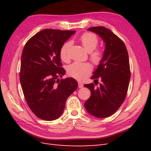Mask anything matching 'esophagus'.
Here are the masks:
<instances>
[{"label": "esophagus", "mask_w": 151, "mask_h": 151, "mask_svg": "<svg viewBox=\"0 0 151 151\" xmlns=\"http://www.w3.org/2000/svg\"><path fill=\"white\" fill-rule=\"evenodd\" d=\"M78 88H82L83 87V84L81 82H78Z\"/></svg>", "instance_id": "esophagus-1"}]
</instances>
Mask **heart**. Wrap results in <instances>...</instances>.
Returning a JSON list of instances; mask_svg holds the SVG:
<instances>
[{"label":"heart","mask_w":151,"mask_h":151,"mask_svg":"<svg viewBox=\"0 0 151 151\" xmlns=\"http://www.w3.org/2000/svg\"><path fill=\"white\" fill-rule=\"evenodd\" d=\"M82 46L89 52V59L95 65L100 64L104 58V50L101 48H97L99 40L95 34L86 32L79 37ZM72 45L71 41H67L64 43L60 50V58L64 62H67L69 59V51ZM91 67L88 63H82L75 62L67 67V71L71 77L78 81H82L91 72Z\"/></svg>","instance_id":"1"}]
</instances>
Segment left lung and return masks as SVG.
I'll list each match as a JSON object with an SVG mask.
<instances>
[{"mask_svg": "<svg viewBox=\"0 0 151 151\" xmlns=\"http://www.w3.org/2000/svg\"><path fill=\"white\" fill-rule=\"evenodd\" d=\"M88 30L102 38L105 50L103 60L91 77L95 80V84H84L91 92L84 106L89 114L96 117H108L119 108L126 98L130 78L129 54L123 41L110 30L94 27ZM99 79L101 82L96 87Z\"/></svg>", "mask_w": 151, "mask_h": 151, "instance_id": "obj_1", "label": "left lung"}]
</instances>
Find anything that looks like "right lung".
I'll use <instances>...</instances> for the list:
<instances>
[{
  "mask_svg": "<svg viewBox=\"0 0 151 151\" xmlns=\"http://www.w3.org/2000/svg\"><path fill=\"white\" fill-rule=\"evenodd\" d=\"M75 30L44 29L30 38L21 55L19 73L22 92L32 111L41 119L60 117L67 99L78 87L73 78H58L65 75L60 50Z\"/></svg>",
  "mask_w": 151,
  "mask_h": 151,
  "instance_id": "1",
  "label": "right lung"
}]
</instances>
